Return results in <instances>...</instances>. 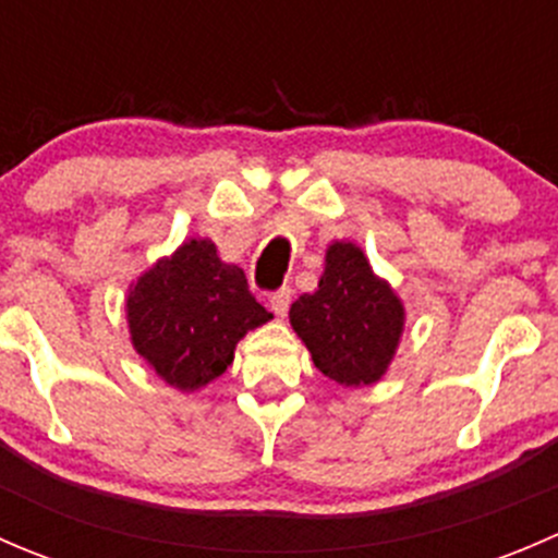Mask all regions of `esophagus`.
<instances>
[{
  "label": "esophagus",
  "mask_w": 558,
  "mask_h": 558,
  "mask_svg": "<svg viewBox=\"0 0 558 558\" xmlns=\"http://www.w3.org/2000/svg\"><path fill=\"white\" fill-rule=\"evenodd\" d=\"M289 305H291V289H278L269 294V307H272V313L280 315V318L289 313Z\"/></svg>",
  "instance_id": "obj_1"
}]
</instances>
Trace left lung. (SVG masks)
Listing matches in <instances>:
<instances>
[{
    "mask_svg": "<svg viewBox=\"0 0 558 558\" xmlns=\"http://www.w3.org/2000/svg\"><path fill=\"white\" fill-rule=\"evenodd\" d=\"M289 318L315 367L348 388L384 378L404 329L402 300L353 243L326 247L318 289L302 294Z\"/></svg>",
    "mask_w": 558,
    "mask_h": 558,
    "instance_id": "1",
    "label": "left lung"
}]
</instances>
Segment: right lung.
Listing matches in <instances>:
<instances>
[{
	"label": "right lung",
	"instance_id": "add662e5",
	"mask_svg": "<svg viewBox=\"0 0 558 558\" xmlns=\"http://www.w3.org/2000/svg\"><path fill=\"white\" fill-rule=\"evenodd\" d=\"M269 318L243 269L223 264L210 240H185L140 275L126 296L134 351L180 391L227 373L238 342Z\"/></svg>",
	"mask_w": 558,
	"mask_h": 558
}]
</instances>
